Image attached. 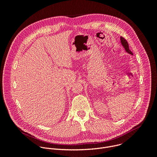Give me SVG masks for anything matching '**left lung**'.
<instances>
[{
	"instance_id": "1",
	"label": "left lung",
	"mask_w": 157,
	"mask_h": 157,
	"mask_svg": "<svg viewBox=\"0 0 157 157\" xmlns=\"http://www.w3.org/2000/svg\"><path fill=\"white\" fill-rule=\"evenodd\" d=\"M121 42L122 45L123 46V47H124V49L125 50V51H126L127 53H128L129 54H130V55H133V53H132V52L129 50L128 43V42L127 41V40H126L124 38H123V37L121 36Z\"/></svg>"
}]
</instances>
